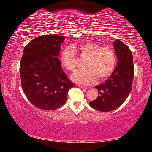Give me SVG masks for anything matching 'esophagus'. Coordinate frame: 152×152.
Instances as JSON below:
<instances>
[{"instance_id": "esophagus-1", "label": "esophagus", "mask_w": 152, "mask_h": 152, "mask_svg": "<svg viewBox=\"0 0 152 152\" xmlns=\"http://www.w3.org/2000/svg\"><path fill=\"white\" fill-rule=\"evenodd\" d=\"M78 86L79 87V88H83V89H87L88 88H87V87H86V86H82V85H78Z\"/></svg>"}]
</instances>
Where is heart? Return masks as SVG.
Listing matches in <instances>:
<instances>
[{
	"label": "heart",
	"instance_id": "obj_1",
	"mask_svg": "<svg viewBox=\"0 0 152 152\" xmlns=\"http://www.w3.org/2000/svg\"><path fill=\"white\" fill-rule=\"evenodd\" d=\"M75 53L85 58L84 66L86 69L77 72L72 77L77 83L91 84L106 79L114 71L117 64V57L113 49L109 46H102L100 43L87 41L79 44L66 48L60 55L61 66L68 71L74 72L78 60Z\"/></svg>",
	"mask_w": 152,
	"mask_h": 152
}]
</instances>
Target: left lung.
Instances as JSON below:
<instances>
[{
	"instance_id": "8db88e82",
	"label": "left lung",
	"mask_w": 152,
	"mask_h": 152,
	"mask_svg": "<svg viewBox=\"0 0 152 152\" xmlns=\"http://www.w3.org/2000/svg\"><path fill=\"white\" fill-rule=\"evenodd\" d=\"M113 45L117 57L116 68L104 83L95 86L99 96L89 102L92 108L102 112L112 111L123 103L132 91L134 76L133 56L129 48L118 39Z\"/></svg>"
}]
</instances>
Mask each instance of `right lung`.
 Returning <instances> with one entry per match:
<instances>
[{
    "instance_id": "add662e5",
    "label": "right lung",
    "mask_w": 152,
    "mask_h": 152,
    "mask_svg": "<svg viewBox=\"0 0 152 152\" xmlns=\"http://www.w3.org/2000/svg\"><path fill=\"white\" fill-rule=\"evenodd\" d=\"M64 36L45 35L31 41L20 62L21 86L27 99L43 110H55L66 103L72 83L58 57Z\"/></svg>"
}]
</instances>
